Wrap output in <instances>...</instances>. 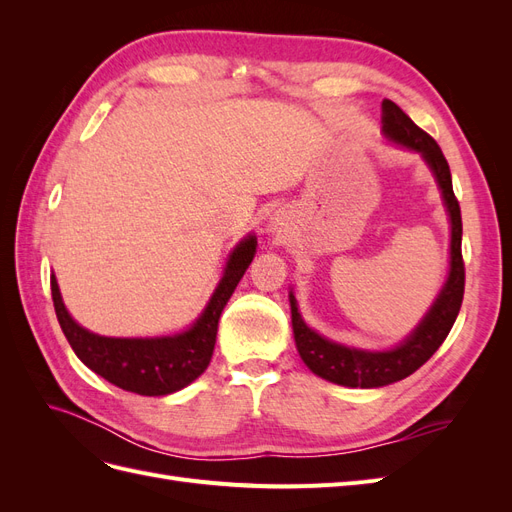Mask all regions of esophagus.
Segmentation results:
<instances>
[{"label":"esophagus","mask_w":512,"mask_h":512,"mask_svg":"<svg viewBox=\"0 0 512 512\" xmlns=\"http://www.w3.org/2000/svg\"><path fill=\"white\" fill-rule=\"evenodd\" d=\"M273 226H275V228H273V232H275V230H277V224H273Z\"/></svg>","instance_id":"esophagus-1"}]
</instances>
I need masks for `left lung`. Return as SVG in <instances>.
Instances as JSON below:
<instances>
[{"label": "left lung", "mask_w": 512, "mask_h": 512, "mask_svg": "<svg viewBox=\"0 0 512 512\" xmlns=\"http://www.w3.org/2000/svg\"><path fill=\"white\" fill-rule=\"evenodd\" d=\"M382 132L395 145L421 153L433 177H436L448 218H451V269H448L446 284L442 286L438 299L433 301L418 327L399 346L380 352L350 348L318 335L301 318L294 294H288L294 342H297L303 363L316 376L350 386V389H359V386L361 389H376V386L393 384L425 365L431 354L442 346L446 335L451 333L461 309L463 286H466V269H463L461 256V209L453 192L451 168H448L442 149L391 100L382 102Z\"/></svg>", "instance_id": "obj_1"}]
</instances>
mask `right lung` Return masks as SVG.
I'll return each mask as SVG.
<instances>
[{
	"label": "right lung",
	"mask_w": 512,
	"mask_h": 512,
	"mask_svg": "<svg viewBox=\"0 0 512 512\" xmlns=\"http://www.w3.org/2000/svg\"><path fill=\"white\" fill-rule=\"evenodd\" d=\"M256 237L247 235L232 250L222 280L213 290L205 312L188 331L166 337H104L74 322L61 301L55 275L51 294L59 327L74 354L98 376L136 395L160 397L181 391L207 369L215 348L218 322L224 305L235 292L256 254Z\"/></svg>",
	"instance_id": "add662e5"
}]
</instances>
